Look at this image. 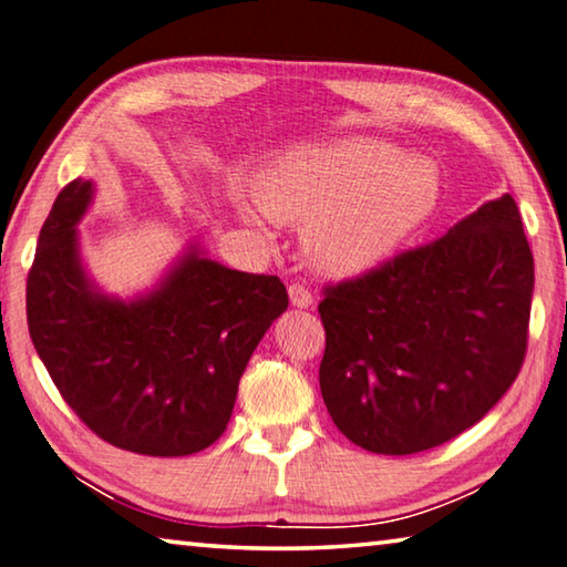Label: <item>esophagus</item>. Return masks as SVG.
Returning a JSON list of instances; mask_svg holds the SVG:
<instances>
[{
    "label": "esophagus",
    "mask_w": 567,
    "mask_h": 567,
    "mask_svg": "<svg viewBox=\"0 0 567 567\" xmlns=\"http://www.w3.org/2000/svg\"><path fill=\"white\" fill-rule=\"evenodd\" d=\"M287 292H290V302H292V307H300V310H305V307H310V305L315 302L312 292L307 290V287H305V285H300V282H292L290 287H287Z\"/></svg>",
    "instance_id": "1"
}]
</instances>
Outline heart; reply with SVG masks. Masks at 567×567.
I'll return each instance as SVG.
<instances>
[{
    "instance_id": "1",
    "label": "heart",
    "mask_w": 567,
    "mask_h": 567,
    "mask_svg": "<svg viewBox=\"0 0 567 567\" xmlns=\"http://www.w3.org/2000/svg\"><path fill=\"white\" fill-rule=\"evenodd\" d=\"M441 183L434 163L379 138H342L290 153L255 183L260 208L305 225L319 272L372 270L429 220Z\"/></svg>"
}]
</instances>
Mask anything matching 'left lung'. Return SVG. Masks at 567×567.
Returning a JSON list of instances; mask_svg holds the SVG:
<instances>
[{
	"label": "left lung",
	"mask_w": 567,
	"mask_h": 567,
	"mask_svg": "<svg viewBox=\"0 0 567 567\" xmlns=\"http://www.w3.org/2000/svg\"><path fill=\"white\" fill-rule=\"evenodd\" d=\"M533 252L516 200H488L441 238L327 285L319 389L337 429L406 456L458 436L516 382Z\"/></svg>",
	"instance_id": "8db88e82"
}]
</instances>
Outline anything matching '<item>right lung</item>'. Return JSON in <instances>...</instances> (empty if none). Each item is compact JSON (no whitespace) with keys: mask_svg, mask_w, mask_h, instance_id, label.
I'll return each instance as SVG.
<instances>
[{"mask_svg":"<svg viewBox=\"0 0 567 567\" xmlns=\"http://www.w3.org/2000/svg\"><path fill=\"white\" fill-rule=\"evenodd\" d=\"M91 195V181H71L41 225L27 277L29 337L99 439L143 456L198 454L228 426L245 367L290 302L285 285L190 250L136 302L99 295L76 248Z\"/></svg>","mask_w":567,"mask_h":567,"instance_id":"obj_1","label":"right lung"}]
</instances>
